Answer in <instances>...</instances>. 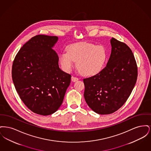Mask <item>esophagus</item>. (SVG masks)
<instances>
[{
	"instance_id": "34e87169",
	"label": "esophagus",
	"mask_w": 151,
	"mask_h": 151,
	"mask_svg": "<svg viewBox=\"0 0 151 151\" xmlns=\"http://www.w3.org/2000/svg\"><path fill=\"white\" fill-rule=\"evenodd\" d=\"M78 80H79V79L78 78H76L75 76H72L71 77V80H72V81H73V82H75V81H78Z\"/></svg>"
}]
</instances>
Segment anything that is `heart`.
Returning a JSON list of instances; mask_svg holds the SVG:
<instances>
[{"label": "heart", "instance_id": "b5f03b06", "mask_svg": "<svg viewBox=\"0 0 151 151\" xmlns=\"http://www.w3.org/2000/svg\"><path fill=\"white\" fill-rule=\"evenodd\" d=\"M66 52L59 55V60L62 68L70 71L76 62L79 72L86 76H92L98 74L103 69L106 59L107 52L102 45L80 42L69 45Z\"/></svg>", "mask_w": 151, "mask_h": 151}]
</instances>
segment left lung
Masks as SVG:
<instances>
[{"label":"left lung","instance_id":"8db88e82","mask_svg":"<svg viewBox=\"0 0 151 151\" xmlns=\"http://www.w3.org/2000/svg\"><path fill=\"white\" fill-rule=\"evenodd\" d=\"M106 66L98 74L83 80L86 104L99 114H111L123 106L137 82V67L129 47L114 38Z\"/></svg>","mask_w":151,"mask_h":151}]
</instances>
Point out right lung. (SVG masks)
Listing matches in <instances>:
<instances>
[{"mask_svg": "<svg viewBox=\"0 0 151 151\" xmlns=\"http://www.w3.org/2000/svg\"><path fill=\"white\" fill-rule=\"evenodd\" d=\"M57 36L37 35L25 43L15 57L12 77L24 104L33 113L50 115L61 106L71 83L70 74L59 67L52 49Z\"/></svg>", "mask_w": 151, "mask_h": 151, "instance_id": "obj_1", "label": "right lung"}]
</instances>
